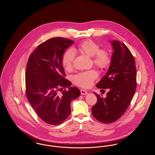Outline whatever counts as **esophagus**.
Listing matches in <instances>:
<instances>
[{
	"label": "esophagus",
	"mask_w": 155,
	"mask_h": 155,
	"mask_svg": "<svg viewBox=\"0 0 155 155\" xmlns=\"http://www.w3.org/2000/svg\"><path fill=\"white\" fill-rule=\"evenodd\" d=\"M80 91H81V95H87L88 94V92L85 90H84V89H81Z\"/></svg>",
	"instance_id": "34e87169"
}]
</instances>
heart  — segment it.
<instances>
[{"instance_id":"heart-1","label":"heart","mask_w":155,"mask_h":155,"mask_svg":"<svg viewBox=\"0 0 155 155\" xmlns=\"http://www.w3.org/2000/svg\"><path fill=\"white\" fill-rule=\"evenodd\" d=\"M99 48V45L95 41L91 39H87L78 46L77 50L92 57L94 64L97 68L105 69L110 63V55L106 49ZM74 59L75 54L72 50H67L64 53L62 58V64L67 70H70L73 68ZM97 77V73L96 71L90 70L75 75L73 80L77 86L86 88L92 85Z\"/></svg>"}]
</instances>
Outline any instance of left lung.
I'll use <instances>...</instances> for the list:
<instances>
[{"mask_svg":"<svg viewBox=\"0 0 155 155\" xmlns=\"http://www.w3.org/2000/svg\"><path fill=\"white\" fill-rule=\"evenodd\" d=\"M111 43L114 52L110 66L96 84L97 88L109 91L105 98L94 92L97 102L92 107L93 116L106 124L116 121L125 113L137 88V69L131 52L123 42L113 41Z\"/></svg>","mask_w":155,"mask_h":155,"instance_id":"8db88e82","label":"left lung"}]
</instances>
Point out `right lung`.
Here are the masks:
<instances>
[{
    "instance_id": "1",
    "label": "right lung",
    "mask_w": 155,
    "mask_h": 155,
    "mask_svg": "<svg viewBox=\"0 0 155 155\" xmlns=\"http://www.w3.org/2000/svg\"><path fill=\"white\" fill-rule=\"evenodd\" d=\"M73 43L64 38L49 39L39 45L28 60L26 97L38 117L49 124L62 123L70 114L71 101L81 94L79 89L69 87L71 83L65 78L62 65L64 52Z\"/></svg>"
}]
</instances>
